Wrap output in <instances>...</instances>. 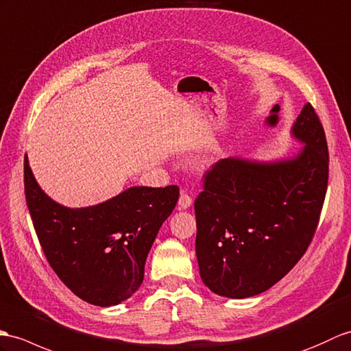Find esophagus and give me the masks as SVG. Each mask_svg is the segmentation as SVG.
I'll use <instances>...</instances> for the list:
<instances>
[{"mask_svg":"<svg viewBox=\"0 0 351 351\" xmlns=\"http://www.w3.org/2000/svg\"><path fill=\"white\" fill-rule=\"evenodd\" d=\"M191 202H193L191 195L186 194L185 191H182L181 197H179V200H178V208L179 209H189L191 206Z\"/></svg>","mask_w":351,"mask_h":351,"instance_id":"34e87169","label":"esophagus"}]
</instances>
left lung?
<instances>
[{
	"label": "left lung",
	"instance_id": "left-lung-1",
	"mask_svg": "<svg viewBox=\"0 0 351 351\" xmlns=\"http://www.w3.org/2000/svg\"><path fill=\"white\" fill-rule=\"evenodd\" d=\"M291 136L304 143L295 157L252 161L230 157L203 176L194 202L195 256L205 286L243 299L287 275L313 241L329 178L322 122L309 103Z\"/></svg>",
	"mask_w": 351,
	"mask_h": 351
}]
</instances>
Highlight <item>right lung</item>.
<instances>
[{
    "label": "right lung",
    "instance_id": "obj_1",
    "mask_svg": "<svg viewBox=\"0 0 351 351\" xmlns=\"http://www.w3.org/2000/svg\"><path fill=\"white\" fill-rule=\"evenodd\" d=\"M23 184L47 262L76 296L112 306L141 287L148 252L179 199L176 185L132 186L99 205L73 209L40 189L27 156Z\"/></svg>",
    "mask_w": 351,
    "mask_h": 351
}]
</instances>
